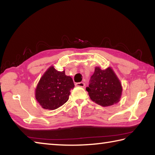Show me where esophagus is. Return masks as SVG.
Returning <instances> with one entry per match:
<instances>
[{
  "instance_id": "34e87169",
  "label": "esophagus",
  "mask_w": 155,
  "mask_h": 155,
  "mask_svg": "<svg viewBox=\"0 0 155 155\" xmlns=\"http://www.w3.org/2000/svg\"><path fill=\"white\" fill-rule=\"evenodd\" d=\"M85 83L83 82H79V83H76L75 86L76 87H85Z\"/></svg>"
}]
</instances>
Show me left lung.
Listing matches in <instances>:
<instances>
[{"label": "left lung", "mask_w": 155, "mask_h": 155, "mask_svg": "<svg viewBox=\"0 0 155 155\" xmlns=\"http://www.w3.org/2000/svg\"><path fill=\"white\" fill-rule=\"evenodd\" d=\"M86 90L94 103L102 107H109L120 101L122 87L118 77L111 67L105 70L96 67Z\"/></svg>", "instance_id": "8db88e82"}]
</instances>
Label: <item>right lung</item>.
Here are the masks:
<instances>
[{
  "label": "right lung",
  "mask_w": 155,
  "mask_h": 155,
  "mask_svg": "<svg viewBox=\"0 0 155 155\" xmlns=\"http://www.w3.org/2000/svg\"><path fill=\"white\" fill-rule=\"evenodd\" d=\"M72 78L65 71H58L53 65L49 67L40 78L35 89V99L43 109L54 110L69 99L74 88Z\"/></svg>",
  "instance_id": "1"
}]
</instances>
